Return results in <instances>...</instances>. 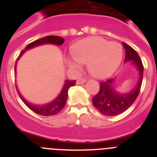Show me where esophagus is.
Wrapping results in <instances>:
<instances>
[{
    "label": "esophagus",
    "instance_id": "34e87169",
    "mask_svg": "<svg viewBox=\"0 0 157 157\" xmlns=\"http://www.w3.org/2000/svg\"><path fill=\"white\" fill-rule=\"evenodd\" d=\"M86 82V80L85 78H79L76 81V84H84V83H85Z\"/></svg>",
    "mask_w": 157,
    "mask_h": 157
}]
</instances>
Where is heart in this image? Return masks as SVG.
I'll return each mask as SVG.
<instances>
[{
	"label": "heart",
	"instance_id": "heart-1",
	"mask_svg": "<svg viewBox=\"0 0 157 157\" xmlns=\"http://www.w3.org/2000/svg\"><path fill=\"white\" fill-rule=\"evenodd\" d=\"M122 58L123 48L118 42L92 36L75 43L72 48V56L65 62L72 69L78 68L81 63H86L87 71L93 76L104 78L117 70Z\"/></svg>",
	"mask_w": 157,
	"mask_h": 157
}]
</instances>
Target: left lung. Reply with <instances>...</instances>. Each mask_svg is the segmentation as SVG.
Returning <instances> with one entry per match:
<instances>
[{
    "label": "left lung",
    "instance_id": "8db88e82",
    "mask_svg": "<svg viewBox=\"0 0 157 157\" xmlns=\"http://www.w3.org/2000/svg\"><path fill=\"white\" fill-rule=\"evenodd\" d=\"M123 46L126 51L125 62H132L139 71V82L137 86L128 93L120 94L113 87V78L107 79L100 82V90L92 99L93 104L97 110L106 116H115L125 112L133 104L142 86L143 78V65L138 53L128 45L123 42Z\"/></svg>",
    "mask_w": 157,
    "mask_h": 157
}]
</instances>
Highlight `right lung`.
<instances>
[{
  "label": "right lung",
  "mask_w": 157,
  "mask_h": 157,
  "mask_svg": "<svg viewBox=\"0 0 157 157\" xmlns=\"http://www.w3.org/2000/svg\"><path fill=\"white\" fill-rule=\"evenodd\" d=\"M64 40L63 38L60 37L58 36H45V37L40 39V40H35V41L31 42L30 44H29L26 47H25V50H23L21 53H20V56L17 57V60H18V59L20 58V56L24 53V51L25 50L32 48L36 47V46L43 45V44H54V45H61L64 43ZM16 64L15 63V67H14V71H16ZM76 81H66L64 83V85L62 88V92L59 94L58 97L55 99L54 101H53L52 102L49 103V104H45V105H41V106H37V105H34L31 104L30 103H28L25 99L19 94L20 98L23 100V101L25 103V104L29 107L30 109L32 110L33 112H34L35 113L38 114V115H42V116H51V115H56L57 113L60 112L62 110V109L64 107L66 104V101H67V92L68 89L72 86H74L75 84Z\"/></svg>",
  "instance_id": "add662e5"
}]
</instances>
